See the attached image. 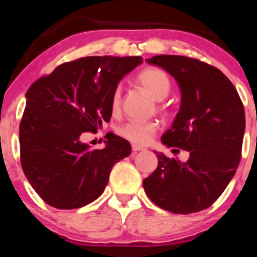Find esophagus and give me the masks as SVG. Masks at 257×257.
I'll list each match as a JSON object with an SVG mask.
<instances>
[{
  "mask_svg": "<svg viewBox=\"0 0 257 257\" xmlns=\"http://www.w3.org/2000/svg\"><path fill=\"white\" fill-rule=\"evenodd\" d=\"M132 149H133L134 153H137V152H141V150H144L145 148L144 147H141V145L133 144V145H132Z\"/></svg>",
  "mask_w": 257,
  "mask_h": 257,
  "instance_id": "esophagus-1",
  "label": "esophagus"
}]
</instances>
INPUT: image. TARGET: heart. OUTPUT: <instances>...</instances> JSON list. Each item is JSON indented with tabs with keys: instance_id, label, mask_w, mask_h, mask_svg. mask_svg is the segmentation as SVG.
Masks as SVG:
<instances>
[{
	"instance_id": "b5f03b06",
	"label": "heart",
	"mask_w": 257,
	"mask_h": 257,
	"mask_svg": "<svg viewBox=\"0 0 257 257\" xmlns=\"http://www.w3.org/2000/svg\"><path fill=\"white\" fill-rule=\"evenodd\" d=\"M137 82L152 95L154 99L162 100L168 97L172 89V82L165 71L158 67H147L142 69L136 77ZM121 89L116 87L113 90L112 99H110V108L112 112H118L120 108ZM158 131V123L155 120L139 121L132 120L124 124L119 128V134L126 141L136 144H147L152 139L153 134Z\"/></svg>"
}]
</instances>
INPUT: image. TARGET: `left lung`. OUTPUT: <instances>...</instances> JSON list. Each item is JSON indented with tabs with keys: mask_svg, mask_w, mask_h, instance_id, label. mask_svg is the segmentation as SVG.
Returning <instances> with one entry per match:
<instances>
[{
	"mask_svg": "<svg viewBox=\"0 0 257 257\" xmlns=\"http://www.w3.org/2000/svg\"><path fill=\"white\" fill-rule=\"evenodd\" d=\"M147 62L165 69L180 88V109L162 143L186 150L189 158L180 162L157 153L158 168L143 180L144 190L153 203L174 214L201 211L221 195L239 167L242 102L229 78L208 63L170 54Z\"/></svg>",
	"mask_w": 257,
	"mask_h": 257,
	"instance_id": "obj_1",
	"label": "left lung"
}]
</instances>
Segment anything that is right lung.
Wrapping results in <instances>:
<instances>
[{
    "label": "right lung",
    "mask_w": 257,
    "mask_h": 257,
    "mask_svg": "<svg viewBox=\"0 0 257 257\" xmlns=\"http://www.w3.org/2000/svg\"><path fill=\"white\" fill-rule=\"evenodd\" d=\"M142 63V57H84L61 64L27 90L20 124L21 164L48 205L68 210L94 201L114 164L131 154L129 142L115 134L100 150L80 138L109 121L113 90Z\"/></svg>",
    "instance_id": "1"
}]
</instances>
